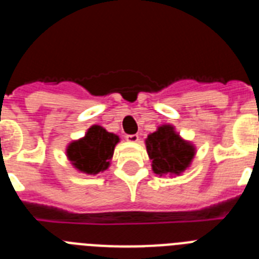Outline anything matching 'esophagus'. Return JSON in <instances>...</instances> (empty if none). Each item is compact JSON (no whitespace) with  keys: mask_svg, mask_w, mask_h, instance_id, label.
<instances>
[{"mask_svg":"<svg viewBox=\"0 0 259 259\" xmlns=\"http://www.w3.org/2000/svg\"><path fill=\"white\" fill-rule=\"evenodd\" d=\"M125 140H127L128 143H137V141H139V135H127V136H125Z\"/></svg>","mask_w":259,"mask_h":259,"instance_id":"34e87169","label":"esophagus"}]
</instances>
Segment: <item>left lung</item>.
I'll return each instance as SVG.
<instances>
[{"instance_id": "obj_1", "label": "left lung", "mask_w": 259, "mask_h": 259, "mask_svg": "<svg viewBox=\"0 0 259 259\" xmlns=\"http://www.w3.org/2000/svg\"><path fill=\"white\" fill-rule=\"evenodd\" d=\"M146 152L155 175H178L189 168L197 153L194 144L184 140L172 124H162L145 139Z\"/></svg>"}]
</instances>
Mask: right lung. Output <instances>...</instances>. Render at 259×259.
Listing matches in <instances>:
<instances>
[{
    "label": "right lung",
    "instance_id": "obj_1",
    "mask_svg": "<svg viewBox=\"0 0 259 259\" xmlns=\"http://www.w3.org/2000/svg\"><path fill=\"white\" fill-rule=\"evenodd\" d=\"M118 135L107 132L102 125L93 124L83 137L66 146V157L75 170L87 175H97L110 167Z\"/></svg>",
    "mask_w": 259,
    "mask_h": 259
}]
</instances>
